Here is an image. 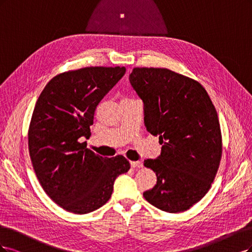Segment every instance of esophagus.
Instances as JSON below:
<instances>
[{"instance_id":"1","label":"esophagus","mask_w":252,"mask_h":252,"mask_svg":"<svg viewBox=\"0 0 252 252\" xmlns=\"http://www.w3.org/2000/svg\"><path fill=\"white\" fill-rule=\"evenodd\" d=\"M131 166L133 168H136V167H142L143 164L141 161H131Z\"/></svg>"}]
</instances>
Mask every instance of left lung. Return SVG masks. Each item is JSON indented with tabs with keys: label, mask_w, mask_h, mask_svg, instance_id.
<instances>
[{
	"label": "left lung",
	"mask_w": 252,
	"mask_h": 252,
	"mask_svg": "<svg viewBox=\"0 0 252 252\" xmlns=\"http://www.w3.org/2000/svg\"><path fill=\"white\" fill-rule=\"evenodd\" d=\"M129 83L143 101L148 132L162 144L158 158L144 160L157 183L143 197L163 212H185L207 193L220 165L215 105L197 80L165 68H134Z\"/></svg>",
	"instance_id": "8db88e82"
}]
</instances>
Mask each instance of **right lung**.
Returning a JSON list of instances; mask_svg holds the SVG:
<instances>
[{"instance_id":"add662e5","label":"right lung","mask_w":252,"mask_h":252,"mask_svg":"<svg viewBox=\"0 0 252 252\" xmlns=\"http://www.w3.org/2000/svg\"><path fill=\"white\" fill-rule=\"evenodd\" d=\"M125 67H86L61 73L46 85L32 113L28 148L45 192L77 215L98 209L111 198L116 178L129 169L121 155L103 158L87 149L96 107Z\"/></svg>"}]
</instances>
